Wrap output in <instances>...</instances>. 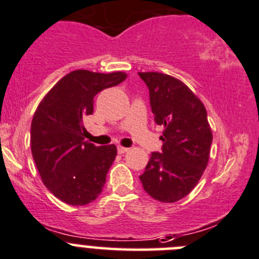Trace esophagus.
Returning a JSON list of instances; mask_svg holds the SVG:
<instances>
[{"mask_svg": "<svg viewBox=\"0 0 259 259\" xmlns=\"http://www.w3.org/2000/svg\"><path fill=\"white\" fill-rule=\"evenodd\" d=\"M127 150H129V148H125L122 147V145H117V152H119L120 154H124V153H126Z\"/></svg>", "mask_w": 259, "mask_h": 259, "instance_id": "34e87169", "label": "esophagus"}]
</instances>
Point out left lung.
<instances>
[{
    "label": "left lung",
    "mask_w": 259,
    "mask_h": 259,
    "mask_svg": "<svg viewBox=\"0 0 259 259\" xmlns=\"http://www.w3.org/2000/svg\"><path fill=\"white\" fill-rule=\"evenodd\" d=\"M149 89L150 106L164 127L162 153H152L140 176L145 192L160 202L187 196L206 169L212 142L206 109L182 81L158 72H139Z\"/></svg>",
    "instance_id": "left-lung-1"
}]
</instances>
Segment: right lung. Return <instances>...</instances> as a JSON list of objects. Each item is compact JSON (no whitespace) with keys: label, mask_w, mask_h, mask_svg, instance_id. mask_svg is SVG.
<instances>
[{"label":"right lung","mask_w":259,"mask_h":259,"mask_svg":"<svg viewBox=\"0 0 259 259\" xmlns=\"http://www.w3.org/2000/svg\"><path fill=\"white\" fill-rule=\"evenodd\" d=\"M124 72L97 73L77 69L42 97L31 121V153L45 187L74 206L96 200L117 154L114 144L96 147L84 140L83 119L94 112L99 92L117 86Z\"/></svg>","instance_id":"obj_1"}]
</instances>
